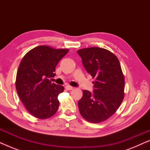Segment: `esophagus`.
Here are the masks:
<instances>
[{
	"instance_id": "1",
	"label": "esophagus",
	"mask_w": 150,
	"mask_h": 150,
	"mask_svg": "<svg viewBox=\"0 0 150 150\" xmlns=\"http://www.w3.org/2000/svg\"><path fill=\"white\" fill-rule=\"evenodd\" d=\"M65 89H66L67 90H68V91H69V90L72 89L73 87H71V86H69V85H66L65 86Z\"/></svg>"
}]
</instances>
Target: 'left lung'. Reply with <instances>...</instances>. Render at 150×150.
<instances>
[{
    "label": "left lung",
    "mask_w": 150,
    "mask_h": 150,
    "mask_svg": "<svg viewBox=\"0 0 150 150\" xmlns=\"http://www.w3.org/2000/svg\"><path fill=\"white\" fill-rule=\"evenodd\" d=\"M88 74L96 79L93 93L83 90L78 102L80 113L91 123L104 122L111 117L124 96V77L117 57L98 47L77 51Z\"/></svg>",
    "instance_id": "1"
}]
</instances>
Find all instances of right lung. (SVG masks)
Listing matches in <instances>:
<instances>
[{
  "label": "right lung",
  "instance_id": "obj_1",
  "mask_svg": "<svg viewBox=\"0 0 150 150\" xmlns=\"http://www.w3.org/2000/svg\"><path fill=\"white\" fill-rule=\"evenodd\" d=\"M68 51L40 46L26 53L20 62L16 91L26 110L37 118H49L58 110V96L64 87L51 83L50 79L56 75L55 67Z\"/></svg>",
  "mask_w": 150,
  "mask_h": 150
}]
</instances>
